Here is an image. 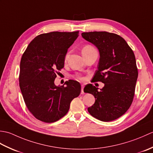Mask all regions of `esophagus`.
I'll list each match as a JSON object with an SVG mask.
<instances>
[{"label": "esophagus", "mask_w": 153, "mask_h": 153, "mask_svg": "<svg viewBox=\"0 0 153 153\" xmlns=\"http://www.w3.org/2000/svg\"><path fill=\"white\" fill-rule=\"evenodd\" d=\"M83 87H84V85L82 84V93H83Z\"/></svg>", "instance_id": "esophagus-1"}]
</instances>
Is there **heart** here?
I'll use <instances>...</instances> for the list:
<instances>
[{
	"label": "heart",
	"instance_id": "b5f03b06",
	"mask_svg": "<svg viewBox=\"0 0 153 153\" xmlns=\"http://www.w3.org/2000/svg\"><path fill=\"white\" fill-rule=\"evenodd\" d=\"M95 48H94L93 47H92L91 45H86V46L84 47L82 49V53H84V52H87V51H91V50H94ZM68 57V54L66 56V58H67ZM77 78L79 79L82 80L83 79V77H81V76H77Z\"/></svg>",
	"mask_w": 153,
	"mask_h": 153
}]
</instances>
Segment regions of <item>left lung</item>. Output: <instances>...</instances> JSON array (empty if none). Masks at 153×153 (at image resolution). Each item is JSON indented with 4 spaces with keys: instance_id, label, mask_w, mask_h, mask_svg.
<instances>
[{
    "instance_id": "left-lung-1",
    "label": "left lung",
    "mask_w": 153,
    "mask_h": 153,
    "mask_svg": "<svg viewBox=\"0 0 153 153\" xmlns=\"http://www.w3.org/2000/svg\"><path fill=\"white\" fill-rule=\"evenodd\" d=\"M82 37L93 44L100 54L93 80L105 83L102 89L87 84L84 92L95 97L88 112L94 118L110 122L120 118L134 99L138 71L135 54L120 35L106 31L84 32Z\"/></svg>"
}]
</instances>
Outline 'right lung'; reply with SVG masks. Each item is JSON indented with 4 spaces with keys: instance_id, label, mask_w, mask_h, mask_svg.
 Returning <instances> with one entry per match:
<instances>
[{
    "instance_id": "right-lung-1",
    "label": "right lung",
    "mask_w": 153,
    "mask_h": 153,
    "mask_svg": "<svg viewBox=\"0 0 153 153\" xmlns=\"http://www.w3.org/2000/svg\"><path fill=\"white\" fill-rule=\"evenodd\" d=\"M78 34L79 31L41 34L22 55L19 87L28 110L42 122L52 123L62 118L71 100L79 95L81 85L77 81L69 80L62 86L54 84L58 71L64 68L68 49Z\"/></svg>"
}]
</instances>
